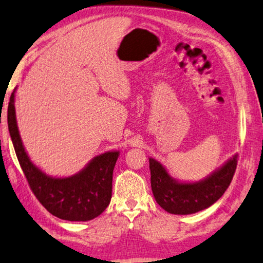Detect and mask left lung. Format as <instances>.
Instances as JSON below:
<instances>
[{"label":"left lung","instance_id":"1","mask_svg":"<svg viewBox=\"0 0 263 263\" xmlns=\"http://www.w3.org/2000/svg\"><path fill=\"white\" fill-rule=\"evenodd\" d=\"M153 197L171 214L187 215L203 211L222 197L236 170L237 154L199 181H180L153 158H148Z\"/></svg>","mask_w":263,"mask_h":263}]
</instances>
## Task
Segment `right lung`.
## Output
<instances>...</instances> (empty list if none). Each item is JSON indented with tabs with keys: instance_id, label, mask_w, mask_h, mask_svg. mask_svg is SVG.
<instances>
[{
	"instance_id": "right-lung-1",
	"label": "right lung",
	"mask_w": 263,
	"mask_h": 263,
	"mask_svg": "<svg viewBox=\"0 0 263 263\" xmlns=\"http://www.w3.org/2000/svg\"><path fill=\"white\" fill-rule=\"evenodd\" d=\"M15 92L8 105V128L16 156L31 191L49 213L68 221H89L109 206L112 174L119 151L93 157L84 168L70 177H51L31 161L21 139L15 110Z\"/></svg>"
}]
</instances>
